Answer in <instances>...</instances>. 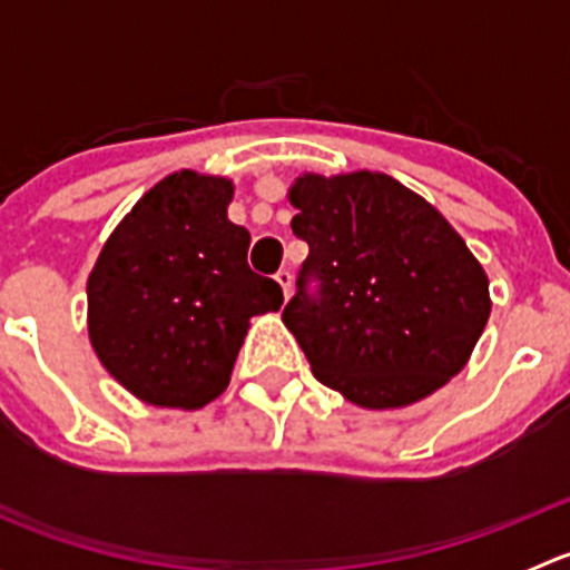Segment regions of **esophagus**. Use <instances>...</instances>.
<instances>
[{
  "label": "esophagus",
  "instance_id": "esophagus-1",
  "mask_svg": "<svg viewBox=\"0 0 570 570\" xmlns=\"http://www.w3.org/2000/svg\"><path fill=\"white\" fill-rule=\"evenodd\" d=\"M275 281H278L281 292H284V301H289V295H292V273H286V269H281V273L275 275Z\"/></svg>",
  "mask_w": 570,
  "mask_h": 570
}]
</instances>
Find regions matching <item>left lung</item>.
Segmentation results:
<instances>
[{"label": "left lung", "mask_w": 570, "mask_h": 570, "mask_svg": "<svg viewBox=\"0 0 570 570\" xmlns=\"http://www.w3.org/2000/svg\"><path fill=\"white\" fill-rule=\"evenodd\" d=\"M289 204L308 258L281 320L314 377L370 411L446 386L491 317L488 275L461 234L377 170L303 174ZM308 277L321 281L317 298L305 292Z\"/></svg>", "instance_id": "obj_1"}]
</instances>
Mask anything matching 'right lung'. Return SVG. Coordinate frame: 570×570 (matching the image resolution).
Listing matches in <instances>:
<instances>
[{
  "instance_id": "add662e5",
  "label": "right lung",
  "mask_w": 570,
  "mask_h": 570,
  "mask_svg": "<svg viewBox=\"0 0 570 570\" xmlns=\"http://www.w3.org/2000/svg\"><path fill=\"white\" fill-rule=\"evenodd\" d=\"M234 181L178 170L115 226L88 275V336L137 400L195 411L226 392L250 317L278 312L250 273L248 228L228 220Z\"/></svg>"
}]
</instances>
